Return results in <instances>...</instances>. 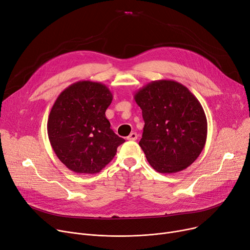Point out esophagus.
<instances>
[{
    "mask_svg": "<svg viewBox=\"0 0 250 250\" xmlns=\"http://www.w3.org/2000/svg\"><path fill=\"white\" fill-rule=\"evenodd\" d=\"M138 138V135L135 133V132H132V133L127 137V140H136Z\"/></svg>",
    "mask_w": 250,
    "mask_h": 250,
    "instance_id": "34e87169",
    "label": "esophagus"
}]
</instances>
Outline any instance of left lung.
I'll use <instances>...</instances> for the list:
<instances>
[{"label": "left lung", "mask_w": 250, "mask_h": 250, "mask_svg": "<svg viewBox=\"0 0 250 250\" xmlns=\"http://www.w3.org/2000/svg\"><path fill=\"white\" fill-rule=\"evenodd\" d=\"M134 100L142 110L144 127L140 147L160 173L181 171L201 154L207 139V118L198 99L184 84L154 81Z\"/></svg>", "instance_id": "8db88e82"}]
</instances>
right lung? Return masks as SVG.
Instances as JSON below:
<instances>
[{"label": "right lung", "mask_w": 250, "mask_h": 250, "mask_svg": "<svg viewBox=\"0 0 250 250\" xmlns=\"http://www.w3.org/2000/svg\"><path fill=\"white\" fill-rule=\"evenodd\" d=\"M113 96L101 83L81 81L67 86L51 108L47 133L62 163L77 173H98L125 140L106 118Z\"/></svg>", "instance_id": "add662e5"}]
</instances>
